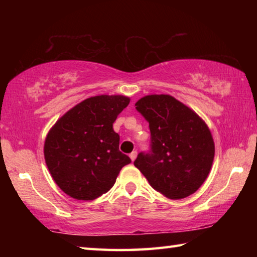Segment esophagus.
Instances as JSON below:
<instances>
[{
    "label": "esophagus",
    "instance_id": "1",
    "mask_svg": "<svg viewBox=\"0 0 257 257\" xmlns=\"http://www.w3.org/2000/svg\"><path fill=\"white\" fill-rule=\"evenodd\" d=\"M129 158H130V160H132L133 162H134V161L136 160V158H137V152H136V151L132 152V153H130V155H129Z\"/></svg>",
    "mask_w": 257,
    "mask_h": 257
}]
</instances>
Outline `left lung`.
I'll use <instances>...</instances> for the list:
<instances>
[{
    "instance_id": "1",
    "label": "left lung",
    "mask_w": 257,
    "mask_h": 257,
    "mask_svg": "<svg viewBox=\"0 0 257 257\" xmlns=\"http://www.w3.org/2000/svg\"><path fill=\"white\" fill-rule=\"evenodd\" d=\"M135 106L149 121L152 143L151 153H139L135 167L165 197H188L206 180L214 159L205 121L168 94L146 95Z\"/></svg>"
}]
</instances>
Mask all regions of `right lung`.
Wrapping results in <instances>:
<instances>
[{"label":"right lung","mask_w":257,"mask_h":257,"mask_svg":"<svg viewBox=\"0 0 257 257\" xmlns=\"http://www.w3.org/2000/svg\"><path fill=\"white\" fill-rule=\"evenodd\" d=\"M124 95H97L78 103L47 133L44 158L55 184L78 201H93L112 188L132 160L119 151L113 130L128 106Z\"/></svg>","instance_id":"1"}]
</instances>
